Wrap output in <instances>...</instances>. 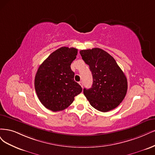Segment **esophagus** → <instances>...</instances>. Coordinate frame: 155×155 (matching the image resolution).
<instances>
[{"mask_svg": "<svg viewBox=\"0 0 155 155\" xmlns=\"http://www.w3.org/2000/svg\"><path fill=\"white\" fill-rule=\"evenodd\" d=\"M79 84L81 85V87H83V82H82V81L79 82Z\"/></svg>", "mask_w": 155, "mask_h": 155, "instance_id": "obj_1", "label": "esophagus"}]
</instances>
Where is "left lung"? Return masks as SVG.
I'll list each match as a JSON object with an SVG mask.
<instances>
[{
	"label": "left lung",
	"instance_id": "left-lung-1",
	"mask_svg": "<svg viewBox=\"0 0 155 155\" xmlns=\"http://www.w3.org/2000/svg\"><path fill=\"white\" fill-rule=\"evenodd\" d=\"M80 54L93 75L91 87L84 89L91 106L102 112L116 108L126 96L127 81L115 60L100 48L81 50Z\"/></svg>",
	"mask_w": 155,
	"mask_h": 155
}]
</instances>
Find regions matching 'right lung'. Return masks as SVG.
<instances>
[{"label": "right lung", "instance_id": "add662e5", "mask_svg": "<svg viewBox=\"0 0 155 155\" xmlns=\"http://www.w3.org/2000/svg\"><path fill=\"white\" fill-rule=\"evenodd\" d=\"M78 49L62 47L53 52L39 66L35 78V88L39 101L52 111L64 110L82 91L74 81L71 69Z\"/></svg>", "mask_w": 155, "mask_h": 155}]
</instances>
